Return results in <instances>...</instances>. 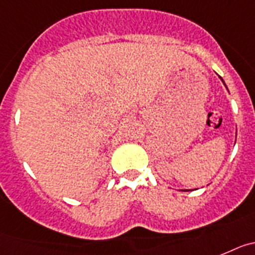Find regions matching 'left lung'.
Wrapping results in <instances>:
<instances>
[{
	"label": "left lung",
	"instance_id": "left-lung-1",
	"mask_svg": "<svg viewBox=\"0 0 255 255\" xmlns=\"http://www.w3.org/2000/svg\"><path fill=\"white\" fill-rule=\"evenodd\" d=\"M220 78H221V77H220ZM221 81H222L223 82V79L222 78H221ZM223 85H225V82H223ZM226 86V85H225ZM226 87H227V86H226Z\"/></svg>",
	"mask_w": 255,
	"mask_h": 255
}]
</instances>
